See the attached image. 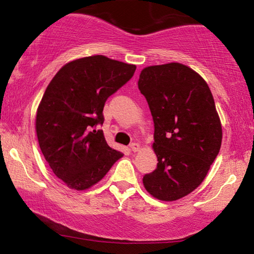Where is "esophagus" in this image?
Instances as JSON below:
<instances>
[{"label":"esophagus","instance_id":"obj_1","mask_svg":"<svg viewBox=\"0 0 254 254\" xmlns=\"http://www.w3.org/2000/svg\"><path fill=\"white\" fill-rule=\"evenodd\" d=\"M130 149L132 150L133 152H136V151H139V149H140V144L139 143H131L130 144Z\"/></svg>","mask_w":254,"mask_h":254}]
</instances>
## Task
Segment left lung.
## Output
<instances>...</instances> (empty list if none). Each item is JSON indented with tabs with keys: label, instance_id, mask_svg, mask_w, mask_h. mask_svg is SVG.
Here are the masks:
<instances>
[{
	"label": "left lung",
	"instance_id": "1",
	"mask_svg": "<svg viewBox=\"0 0 254 254\" xmlns=\"http://www.w3.org/2000/svg\"><path fill=\"white\" fill-rule=\"evenodd\" d=\"M137 86L154 123L156 170L144 175L150 195L183 198L199 186L221 149L222 124L203 77L179 63L142 69Z\"/></svg>",
	"mask_w": 254,
	"mask_h": 254
}]
</instances>
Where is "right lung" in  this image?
Listing matches in <instances>:
<instances>
[{
  "label": "right lung",
  "mask_w": 254,
  "mask_h": 254,
  "mask_svg": "<svg viewBox=\"0 0 254 254\" xmlns=\"http://www.w3.org/2000/svg\"><path fill=\"white\" fill-rule=\"evenodd\" d=\"M135 69L105 56H91L66 64L49 83L37 110L38 142L51 170L69 188H91L123 157L95 127L104 122L107 98Z\"/></svg>",
  "instance_id": "1"
}]
</instances>
